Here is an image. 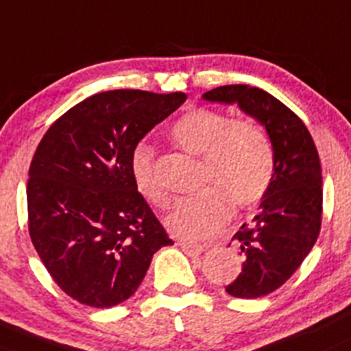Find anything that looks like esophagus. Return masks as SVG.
Masks as SVG:
<instances>
[{
	"instance_id": "1",
	"label": "esophagus",
	"mask_w": 351,
	"mask_h": 351,
	"mask_svg": "<svg viewBox=\"0 0 351 351\" xmlns=\"http://www.w3.org/2000/svg\"><path fill=\"white\" fill-rule=\"evenodd\" d=\"M178 245L181 246V250L188 255L195 256V255H202L205 252V245H198V243H191V241H178Z\"/></svg>"
}]
</instances>
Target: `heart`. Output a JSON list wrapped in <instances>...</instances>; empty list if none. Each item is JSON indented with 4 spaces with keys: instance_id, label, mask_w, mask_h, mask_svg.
<instances>
[{
    "instance_id": "b5f03b06",
    "label": "heart",
    "mask_w": 351,
    "mask_h": 351,
    "mask_svg": "<svg viewBox=\"0 0 351 351\" xmlns=\"http://www.w3.org/2000/svg\"><path fill=\"white\" fill-rule=\"evenodd\" d=\"M170 138L188 153L202 156L199 182L205 189L173 203L165 219L172 234L199 241L222 229L234 208H250L269 193L276 173V153L260 125L232 120L208 108H189L170 125ZM139 195L156 206L167 205V193L156 172L155 149L138 145L129 158Z\"/></svg>"
}]
</instances>
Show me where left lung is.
Here are the masks:
<instances>
[{
	"instance_id": "obj_1",
	"label": "left lung",
	"mask_w": 351,
	"mask_h": 351,
	"mask_svg": "<svg viewBox=\"0 0 351 351\" xmlns=\"http://www.w3.org/2000/svg\"><path fill=\"white\" fill-rule=\"evenodd\" d=\"M203 99L238 103L269 132L276 173L252 223L234 234L243 270L226 291L258 298L281 288L315 245L322 223V169L315 143L303 120L263 89L220 86Z\"/></svg>"
}]
</instances>
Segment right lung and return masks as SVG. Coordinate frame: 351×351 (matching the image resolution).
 <instances>
[{"label":"right lung","instance_id":"add662e5","mask_svg":"<svg viewBox=\"0 0 351 351\" xmlns=\"http://www.w3.org/2000/svg\"><path fill=\"white\" fill-rule=\"evenodd\" d=\"M184 93L115 89L66 110L29 167V236L63 293L95 308L131 298L153 255L173 245L129 169L131 152Z\"/></svg>","mask_w":351,"mask_h":351}]
</instances>
